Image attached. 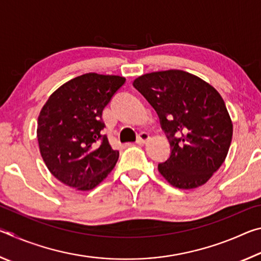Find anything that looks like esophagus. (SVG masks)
I'll list each match as a JSON object with an SVG mask.
<instances>
[{
  "label": "esophagus",
  "instance_id": "obj_1",
  "mask_svg": "<svg viewBox=\"0 0 261 261\" xmlns=\"http://www.w3.org/2000/svg\"><path fill=\"white\" fill-rule=\"evenodd\" d=\"M149 140V135L147 134V132H141V134H139L138 138H137V144H146L147 141Z\"/></svg>",
  "mask_w": 261,
  "mask_h": 261
}]
</instances>
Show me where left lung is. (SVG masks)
<instances>
[{
  "mask_svg": "<svg viewBox=\"0 0 261 261\" xmlns=\"http://www.w3.org/2000/svg\"><path fill=\"white\" fill-rule=\"evenodd\" d=\"M134 86L160 118L170 156L158 169L178 189L205 184L224 162L232 138V122L222 96L201 78L183 70L143 74Z\"/></svg>",
  "mask_w": 261,
  "mask_h": 261,
  "instance_id": "8db88e82",
  "label": "left lung"
}]
</instances>
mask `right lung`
I'll list each match as a JSON object with an SVG mask.
<instances>
[{
	"mask_svg": "<svg viewBox=\"0 0 261 261\" xmlns=\"http://www.w3.org/2000/svg\"><path fill=\"white\" fill-rule=\"evenodd\" d=\"M125 78L85 73L48 98L38 117L41 156L51 175L81 191L94 189L116 165L120 153L102 135V110Z\"/></svg>",
	"mask_w": 261,
	"mask_h": 261,
	"instance_id": "1",
	"label": "right lung"
}]
</instances>
